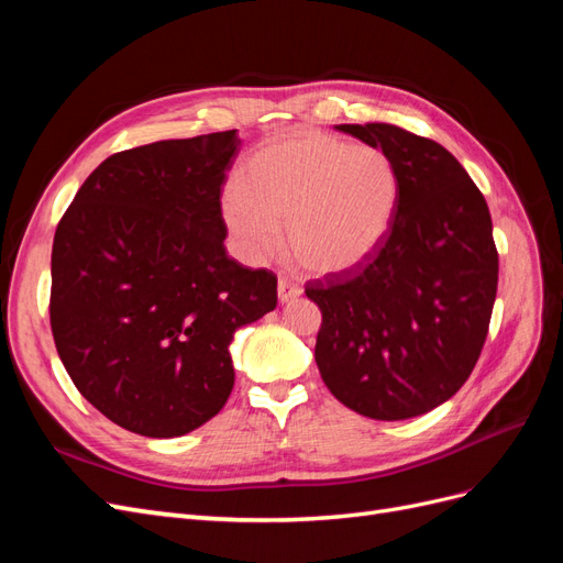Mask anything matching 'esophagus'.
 <instances>
[{
  "instance_id": "esophagus-1",
  "label": "esophagus",
  "mask_w": 563,
  "mask_h": 563,
  "mask_svg": "<svg viewBox=\"0 0 563 563\" xmlns=\"http://www.w3.org/2000/svg\"><path fill=\"white\" fill-rule=\"evenodd\" d=\"M277 294H279V300L282 302H288V300H294V298H298L300 294H302V288L298 286V284H294V282H288V279H279V284H277Z\"/></svg>"
}]
</instances>
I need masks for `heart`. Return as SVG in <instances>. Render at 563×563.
Listing matches in <instances>:
<instances>
[{"instance_id":"obj_1","label":"heart","mask_w":563,"mask_h":563,"mask_svg":"<svg viewBox=\"0 0 563 563\" xmlns=\"http://www.w3.org/2000/svg\"><path fill=\"white\" fill-rule=\"evenodd\" d=\"M399 176L387 152L319 131L282 133L251 152L242 180L220 197L232 242L249 263L282 249L314 275H343L366 263L389 232Z\"/></svg>"}]
</instances>
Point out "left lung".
<instances>
[{"label":"left lung","mask_w":563,"mask_h":563,"mask_svg":"<svg viewBox=\"0 0 563 563\" xmlns=\"http://www.w3.org/2000/svg\"><path fill=\"white\" fill-rule=\"evenodd\" d=\"M387 152L397 211L371 258L310 282L321 310L314 360L331 395L373 420L432 411L479 360L498 291L486 199L446 147L395 124H338Z\"/></svg>","instance_id":"obj_1"}]
</instances>
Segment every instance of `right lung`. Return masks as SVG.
<instances>
[{
    "label": "right lung",
    "mask_w": 563,
    "mask_h": 563,
    "mask_svg": "<svg viewBox=\"0 0 563 563\" xmlns=\"http://www.w3.org/2000/svg\"><path fill=\"white\" fill-rule=\"evenodd\" d=\"M240 135L117 152L84 180L51 251V331L81 397L152 439L225 406L234 331L277 308V277L228 258L220 187Z\"/></svg>",
    "instance_id": "obj_1"
}]
</instances>
